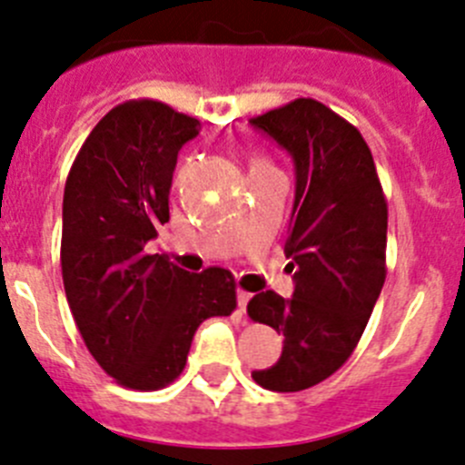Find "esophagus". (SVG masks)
Returning <instances> with one entry per match:
<instances>
[{"instance_id": "1", "label": "esophagus", "mask_w": 465, "mask_h": 465, "mask_svg": "<svg viewBox=\"0 0 465 465\" xmlns=\"http://www.w3.org/2000/svg\"><path fill=\"white\" fill-rule=\"evenodd\" d=\"M238 311L241 312H245V308H248V303H250V299H252V294H250V292H245V290H238Z\"/></svg>"}]
</instances>
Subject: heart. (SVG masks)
<instances>
[{
  "label": "heart",
  "instance_id": "b5f03b06",
  "mask_svg": "<svg viewBox=\"0 0 465 465\" xmlns=\"http://www.w3.org/2000/svg\"><path fill=\"white\" fill-rule=\"evenodd\" d=\"M257 166H266V162H262V160H254V162H252V169H257Z\"/></svg>",
  "mask_w": 465,
  "mask_h": 465
}]
</instances>
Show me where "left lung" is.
I'll use <instances>...</instances> for the list:
<instances>
[{
  "label": "left lung",
  "instance_id": "obj_1",
  "mask_svg": "<svg viewBox=\"0 0 465 465\" xmlns=\"http://www.w3.org/2000/svg\"><path fill=\"white\" fill-rule=\"evenodd\" d=\"M292 154L296 194L284 254L294 296L259 292L250 320L282 333V354L252 380L301 391L354 352L387 278V199L373 154L354 124L315 99H294L250 120Z\"/></svg>",
  "mask_w": 465,
  "mask_h": 465
}]
</instances>
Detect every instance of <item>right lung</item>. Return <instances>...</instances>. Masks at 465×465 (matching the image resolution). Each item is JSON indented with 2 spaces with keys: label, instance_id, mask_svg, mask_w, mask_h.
I'll list each match as a JSON object with an SVG mask.
<instances>
[{
  "label": "right lung",
  "instance_id": "1",
  "mask_svg": "<svg viewBox=\"0 0 465 465\" xmlns=\"http://www.w3.org/2000/svg\"><path fill=\"white\" fill-rule=\"evenodd\" d=\"M202 124L154 99L111 108L71 164L62 203V280L87 350L118 384L154 391L183 373L208 317L236 308L227 269L190 273L145 242L169 223L178 150Z\"/></svg>",
  "mask_w": 465,
  "mask_h": 465
}]
</instances>
